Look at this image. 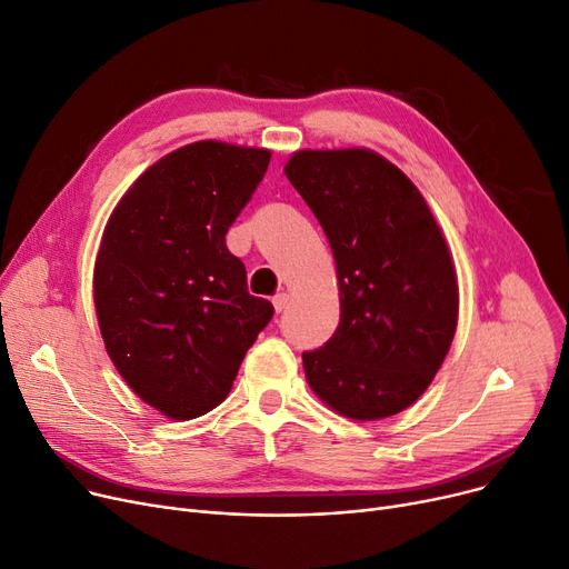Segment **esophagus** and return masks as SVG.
<instances>
[{"label":"esophagus","mask_w":569,"mask_h":569,"mask_svg":"<svg viewBox=\"0 0 569 569\" xmlns=\"http://www.w3.org/2000/svg\"><path fill=\"white\" fill-rule=\"evenodd\" d=\"M272 305H274V309H277V313H281V311H286V307H288V295L286 292H279L274 300H272Z\"/></svg>","instance_id":"esophagus-1"}]
</instances>
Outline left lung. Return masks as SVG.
Returning <instances> with one entry per match:
<instances>
[{
    "mask_svg": "<svg viewBox=\"0 0 569 569\" xmlns=\"http://www.w3.org/2000/svg\"><path fill=\"white\" fill-rule=\"evenodd\" d=\"M330 242L341 318L302 352L313 395L373 422L420 399L450 352L459 283L450 244L410 177L373 149H297L283 166Z\"/></svg>",
    "mask_w": 569,
    "mask_h": 569,
    "instance_id": "1",
    "label": "left lung"
}]
</instances>
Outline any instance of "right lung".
<instances>
[{
  "label": "right lung",
  "instance_id": "1",
  "mask_svg": "<svg viewBox=\"0 0 569 569\" xmlns=\"http://www.w3.org/2000/svg\"><path fill=\"white\" fill-rule=\"evenodd\" d=\"M269 159L264 147L221 140L179 147L136 179L103 228L94 307L106 352L168 420L217 408L274 316L226 247Z\"/></svg>",
  "mask_w": 569,
  "mask_h": 569
}]
</instances>
